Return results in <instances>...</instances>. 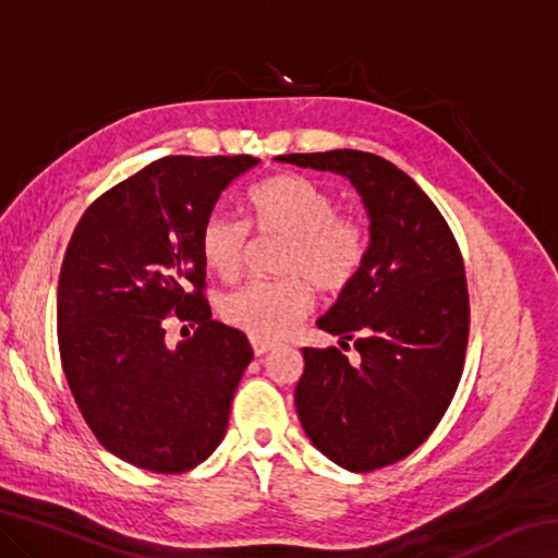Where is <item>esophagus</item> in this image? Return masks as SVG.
Here are the masks:
<instances>
[{
    "label": "esophagus",
    "mask_w": 558,
    "mask_h": 558,
    "mask_svg": "<svg viewBox=\"0 0 558 558\" xmlns=\"http://www.w3.org/2000/svg\"><path fill=\"white\" fill-rule=\"evenodd\" d=\"M251 344H253V354H256V356L268 354L270 349L276 347L272 342H266V339H258V337H253V339H251Z\"/></svg>",
    "instance_id": "esophagus-1"
}]
</instances>
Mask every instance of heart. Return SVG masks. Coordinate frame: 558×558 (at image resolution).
Here are the masks:
<instances>
[{"label":"heart","mask_w":558,"mask_h":558,"mask_svg":"<svg viewBox=\"0 0 558 558\" xmlns=\"http://www.w3.org/2000/svg\"><path fill=\"white\" fill-rule=\"evenodd\" d=\"M251 223L286 235L272 280H248L226 292L219 313L231 327L258 339H280L313 307V288L339 292L359 276L366 258V229L354 216L337 214L335 196L300 174H276L248 194ZM248 233L241 221L211 214L199 233L206 268L223 280L241 270Z\"/></svg>","instance_id":"1"}]
</instances>
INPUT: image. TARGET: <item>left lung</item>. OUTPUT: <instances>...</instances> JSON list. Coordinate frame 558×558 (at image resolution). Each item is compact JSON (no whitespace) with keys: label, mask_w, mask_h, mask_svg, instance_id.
<instances>
[{"label":"left lung","mask_w":558,"mask_h":558,"mask_svg":"<svg viewBox=\"0 0 558 558\" xmlns=\"http://www.w3.org/2000/svg\"><path fill=\"white\" fill-rule=\"evenodd\" d=\"M278 162L349 179L369 216L364 266L317 327L347 344L302 349L298 418L339 468L369 472L421 446L456 396L468 347L465 266L423 189L384 157L359 149L280 155Z\"/></svg>","instance_id":"1"}]
</instances>
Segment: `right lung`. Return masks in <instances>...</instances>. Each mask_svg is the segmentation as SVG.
I'll list each match as a JSON object with an SVG mask.
<instances>
[{
    "label": "right lung",
    "instance_id": "right-lung-1",
    "mask_svg": "<svg viewBox=\"0 0 558 558\" xmlns=\"http://www.w3.org/2000/svg\"><path fill=\"white\" fill-rule=\"evenodd\" d=\"M258 162L162 157L93 202L71 235L56 295L61 364L93 436L130 465L186 472L229 428L253 349L211 319L199 233ZM172 316L197 325L177 348L163 337Z\"/></svg>",
    "mask_w": 558,
    "mask_h": 558
}]
</instances>
